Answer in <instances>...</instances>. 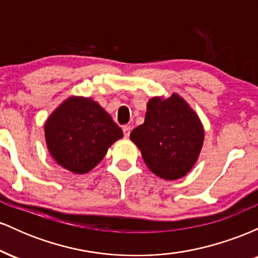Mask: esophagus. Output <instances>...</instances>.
<instances>
[{
    "label": "esophagus",
    "instance_id": "1",
    "mask_svg": "<svg viewBox=\"0 0 258 258\" xmlns=\"http://www.w3.org/2000/svg\"><path fill=\"white\" fill-rule=\"evenodd\" d=\"M122 131H123V136H125L126 138H128L130 133H131V126H123Z\"/></svg>",
    "mask_w": 258,
    "mask_h": 258
}]
</instances>
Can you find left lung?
Wrapping results in <instances>:
<instances>
[{"instance_id":"1","label":"left lung","mask_w":258,"mask_h":258,"mask_svg":"<svg viewBox=\"0 0 258 258\" xmlns=\"http://www.w3.org/2000/svg\"><path fill=\"white\" fill-rule=\"evenodd\" d=\"M130 138L141 150L149 170L162 179L184 177L197 162L204 143V127L193 109L173 93L148 102L144 123Z\"/></svg>"}]
</instances>
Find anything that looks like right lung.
Returning a JSON list of instances; mask_svg holds the SVG:
<instances>
[{
	"mask_svg": "<svg viewBox=\"0 0 258 258\" xmlns=\"http://www.w3.org/2000/svg\"><path fill=\"white\" fill-rule=\"evenodd\" d=\"M44 136L58 165L84 174L102 161L109 147L122 138L123 133L93 99L70 97L49 115Z\"/></svg>",
	"mask_w": 258,
	"mask_h": 258,
	"instance_id": "obj_1",
	"label": "right lung"
}]
</instances>
